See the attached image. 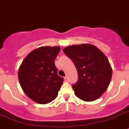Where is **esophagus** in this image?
Masks as SVG:
<instances>
[{
	"label": "esophagus",
	"instance_id": "34e87169",
	"mask_svg": "<svg viewBox=\"0 0 129 129\" xmlns=\"http://www.w3.org/2000/svg\"><path fill=\"white\" fill-rule=\"evenodd\" d=\"M64 80H65V82H69V78H68V77H67V76H65Z\"/></svg>",
	"mask_w": 129,
	"mask_h": 129
}]
</instances>
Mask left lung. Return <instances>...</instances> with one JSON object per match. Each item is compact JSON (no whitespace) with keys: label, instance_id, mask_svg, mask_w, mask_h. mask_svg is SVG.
<instances>
[{"label":"left lung","instance_id":"1","mask_svg":"<svg viewBox=\"0 0 129 129\" xmlns=\"http://www.w3.org/2000/svg\"><path fill=\"white\" fill-rule=\"evenodd\" d=\"M76 67L78 79L72 85L78 98L92 102L100 98L107 89L112 68L105 54L89 44L73 45L63 49Z\"/></svg>","mask_w":129,"mask_h":129}]
</instances>
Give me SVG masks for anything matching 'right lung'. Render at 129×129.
Returning <instances> with one entry per match:
<instances>
[{
    "instance_id": "obj_1",
    "label": "right lung",
    "mask_w": 129,
    "mask_h": 129,
    "mask_svg": "<svg viewBox=\"0 0 129 129\" xmlns=\"http://www.w3.org/2000/svg\"><path fill=\"white\" fill-rule=\"evenodd\" d=\"M60 46H44L32 51L23 60L18 80L23 91L30 99L46 104L58 96L63 78L58 75L54 60Z\"/></svg>"
}]
</instances>
